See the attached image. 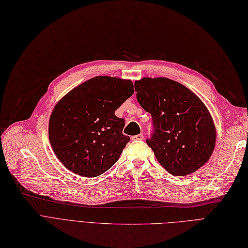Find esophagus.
Listing matches in <instances>:
<instances>
[{
    "mask_svg": "<svg viewBox=\"0 0 248 248\" xmlns=\"http://www.w3.org/2000/svg\"><path fill=\"white\" fill-rule=\"evenodd\" d=\"M132 140H134V141H142V140H144V135L143 134H139V135L133 136Z\"/></svg>",
    "mask_w": 248,
    "mask_h": 248,
    "instance_id": "obj_1",
    "label": "esophagus"
}]
</instances>
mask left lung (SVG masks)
Masks as SVG:
<instances>
[{
	"mask_svg": "<svg viewBox=\"0 0 248 248\" xmlns=\"http://www.w3.org/2000/svg\"><path fill=\"white\" fill-rule=\"evenodd\" d=\"M137 99L151 113L153 134L146 142L170 174L186 176L210 159L216 128L208 108L182 84L167 78L135 82Z\"/></svg>",
	"mask_w": 248,
	"mask_h": 248,
	"instance_id": "left-lung-1",
	"label": "left lung"
}]
</instances>
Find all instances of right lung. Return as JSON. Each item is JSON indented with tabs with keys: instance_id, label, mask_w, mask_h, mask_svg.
Returning <instances> with one entry per match:
<instances>
[{
	"instance_id": "1",
	"label": "right lung",
	"mask_w": 248,
	"mask_h": 248,
	"mask_svg": "<svg viewBox=\"0 0 248 248\" xmlns=\"http://www.w3.org/2000/svg\"><path fill=\"white\" fill-rule=\"evenodd\" d=\"M131 80L98 76L77 86L57 103L49 117L48 139L64 167L96 177L120 158L130 137L114 111L134 94Z\"/></svg>"
}]
</instances>
